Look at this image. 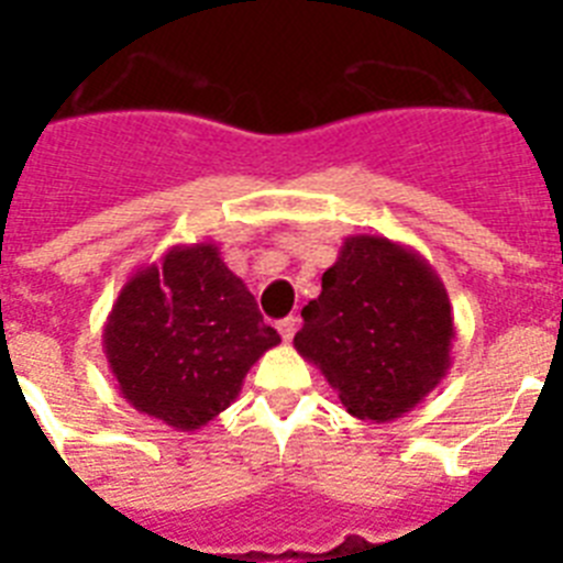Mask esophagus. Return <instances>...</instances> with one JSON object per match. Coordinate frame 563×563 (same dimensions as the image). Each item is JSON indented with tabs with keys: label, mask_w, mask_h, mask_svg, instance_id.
<instances>
[{
	"label": "esophagus",
	"mask_w": 563,
	"mask_h": 563,
	"mask_svg": "<svg viewBox=\"0 0 563 563\" xmlns=\"http://www.w3.org/2000/svg\"><path fill=\"white\" fill-rule=\"evenodd\" d=\"M276 330H278V335L285 338V341H292V335H296V330H298V321L292 316L282 318V321L276 324Z\"/></svg>",
	"instance_id": "1"
}]
</instances>
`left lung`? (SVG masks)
<instances>
[{"label": "left lung", "mask_w": 563, "mask_h": 563, "mask_svg": "<svg viewBox=\"0 0 563 563\" xmlns=\"http://www.w3.org/2000/svg\"><path fill=\"white\" fill-rule=\"evenodd\" d=\"M292 346L357 420L409 415L451 369L454 312L434 267L386 236L343 239Z\"/></svg>", "instance_id": "8db88e82"}]
</instances>
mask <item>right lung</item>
<instances>
[{
  "instance_id": "obj_1",
  "label": "right lung",
  "mask_w": 563,
  "mask_h": 563,
  "mask_svg": "<svg viewBox=\"0 0 563 563\" xmlns=\"http://www.w3.org/2000/svg\"><path fill=\"white\" fill-rule=\"evenodd\" d=\"M282 341L213 242L174 245L129 276L103 324L118 391L174 431H197Z\"/></svg>"
}]
</instances>
